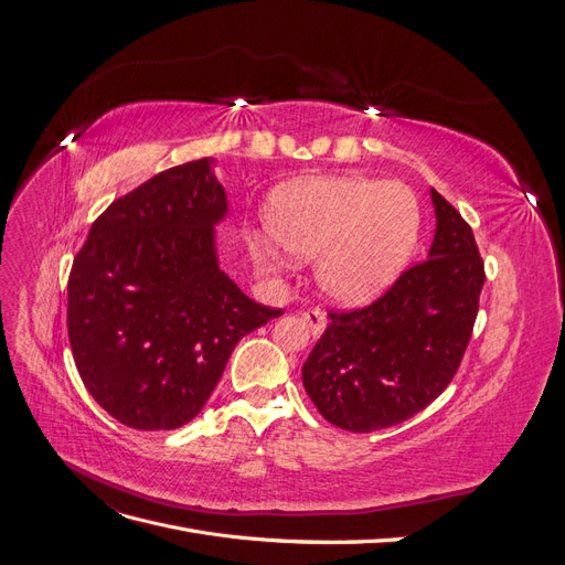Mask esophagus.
Here are the masks:
<instances>
[{
  "label": "esophagus",
  "instance_id": "34e87169",
  "mask_svg": "<svg viewBox=\"0 0 565 565\" xmlns=\"http://www.w3.org/2000/svg\"><path fill=\"white\" fill-rule=\"evenodd\" d=\"M301 318H303L306 324H309L311 332H313L316 337L322 334L324 328H328V316H324L322 309H309V311H303Z\"/></svg>",
  "mask_w": 565,
  "mask_h": 565
}]
</instances>
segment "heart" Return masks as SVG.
I'll list each match as a JSON object with an SVG mask.
<instances>
[{
	"mask_svg": "<svg viewBox=\"0 0 565 565\" xmlns=\"http://www.w3.org/2000/svg\"><path fill=\"white\" fill-rule=\"evenodd\" d=\"M266 228L299 259L318 256V282L330 299L363 306L384 295L413 259L422 210L398 181L306 179L273 193ZM254 249L264 266H280V254L266 241H256Z\"/></svg>",
	"mask_w": 565,
	"mask_h": 565,
	"instance_id": "obj_1",
	"label": "heart"
}]
</instances>
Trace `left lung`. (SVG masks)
I'll return each mask as SVG.
<instances>
[{
  "label": "left lung",
  "mask_w": 565,
  "mask_h": 565,
  "mask_svg": "<svg viewBox=\"0 0 565 565\" xmlns=\"http://www.w3.org/2000/svg\"><path fill=\"white\" fill-rule=\"evenodd\" d=\"M429 259L403 270L363 309L330 311L301 367L318 413L353 434L401 424L434 403L465 358L486 282L473 231L431 188Z\"/></svg>",
  "instance_id": "obj_1"
}]
</instances>
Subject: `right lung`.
Instances as JSON below:
<instances>
[{
	"mask_svg": "<svg viewBox=\"0 0 565 565\" xmlns=\"http://www.w3.org/2000/svg\"><path fill=\"white\" fill-rule=\"evenodd\" d=\"M210 158L117 198L67 278V337L79 377L131 429H179L212 396L237 341L282 316L218 268L226 191Z\"/></svg>",
	"mask_w": 565,
	"mask_h": 565,
	"instance_id": "add662e5",
	"label": "right lung"
}]
</instances>
